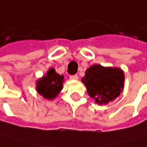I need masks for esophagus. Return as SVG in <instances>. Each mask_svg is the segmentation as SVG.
Instances as JSON below:
<instances>
[{
  "instance_id": "obj_1",
  "label": "esophagus",
  "mask_w": 147,
  "mask_h": 147,
  "mask_svg": "<svg viewBox=\"0 0 147 147\" xmlns=\"http://www.w3.org/2000/svg\"><path fill=\"white\" fill-rule=\"evenodd\" d=\"M70 79H71V80H78V76H77V75H73V76H70Z\"/></svg>"
}]
</instances>
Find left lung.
<instances>
[{
  "instance_id": "obj_1",
  "label": "left lung",
  "mask_w": 147,
  "mask_h": 147,
  "mask_svg": "<svg viewBox=\"0 0 147 147\" xmlns=\"http://www.w3.org/2000/svg\"><path fill=\"white\" fill-rule=\"evenodd\" d=\"M124 71L118 67L94 64L87 68L81 78L87 93L99 105H106L116 99L124 87Z\"/></svg>"
}]
</instances>
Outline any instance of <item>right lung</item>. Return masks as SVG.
Masks as SVG:
<instances>
[{"label":"right lung","mask_w":147,"mask_h":147,"mask_svg":"<svg viewBox=\"0 0 147 147\" xmlns=\"http://www.w3.org/2000/svg\"><path fill=\"white\" fill-rule=\"evenodd\" d=\"M64 76L56 72L54 68L48 69L45 76L36 81V90L44 99H55L63 88Z\"/></svg>","instance_id":"1"}]
</instances>
